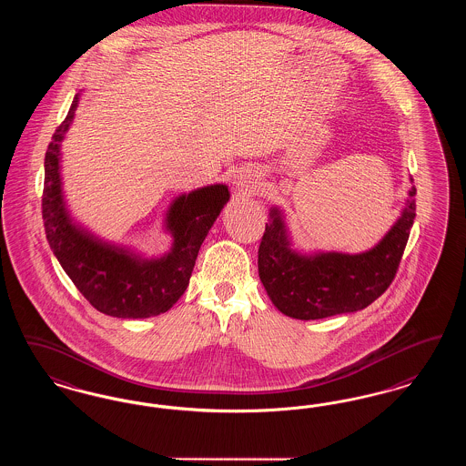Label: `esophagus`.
Instances as JSON below:
<instances>
[{
	"label": "esophagus",
	"instance_id": "esophagus-1",
	"mask_svg": "<svg viewBox=\"0 0 466 466\" xmlns=\"http://www.w3.org/2000/svg\"><path fill=\"white\" fill-rule=\"evenodd\" d=\"M258 186V175L255 169H241L238 171V175L234 177V187L241 192V194H253Z\"/></svg>",
	"mask_w": 466,
	"mask_h": 466
}]
</instances>
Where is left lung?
<instances>
[{
	"label": "left lung",
	"instance_id": "obj_1",
	"mask_svg": "<svg viewBox=\"0 0 466 466\" xmlns=\"http://www.w3.org/2000/svg\"><path fill=\"white\" fill-rule=\"evenodd\" d=\"M408 196L400 217L381 241L355 255L295 251L282 211L278 206L270 208L258 249V274L278 310L299 320H314L362 310L381 297L395 278L416 217L414 187Z\"/></svg>",
	"mask_w": 466,
	"mask_h": 466
}]
</instances>
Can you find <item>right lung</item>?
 I'll list each match as a JSON object with an SVG mask.
<instances>
[{
	"label": "right lung",
	"mask_w": 466,
	"mask_h": 466,
	"mask_svg": "<svg viewBox=\"0 0 466 466\" xmlns=\"http://www.w3.org/2000/svg\"><path fill=\"white\" fill-rule=\"evenodd\" d=\"M77 104L79 94L45 156L41 206L46 239L66 274L98 312L119 319L159 316L186 293L199 248L230 198L228 187H201L169 205L165 228L173 244L159 258H144L128 248L98 239L73 220L62 190L60 147Z\"/></svg>",
	"instance_id": "right-lung-1"
}]
</instances>
